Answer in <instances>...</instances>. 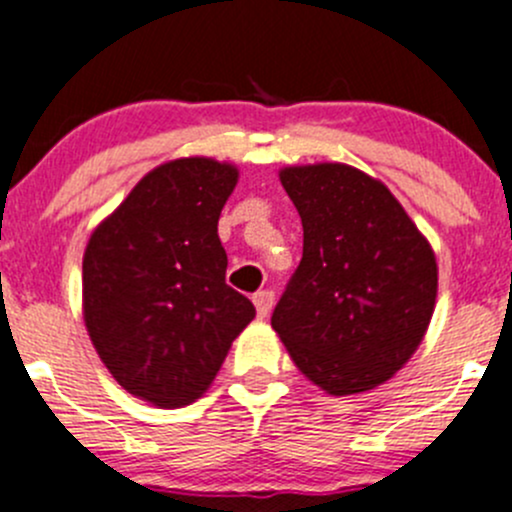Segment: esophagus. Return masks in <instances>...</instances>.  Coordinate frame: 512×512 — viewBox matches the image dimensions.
Instances as JSON below:
<instances>
[{"instance_id":"1","label":"esophagus","mask_w":512,"mask_h":512,"mask_svg":"<svg viewBox=\"0 0 512 512\" xmlns=\"http://www.w3.org/2000/svg\"><path fill=\"white\" fill-rule=\"evenodd\" d=\"M254 306H256L258 318H266L273 308V291H268V288L266 291H258L254 296Z\"/></svg>"}]
</instances>
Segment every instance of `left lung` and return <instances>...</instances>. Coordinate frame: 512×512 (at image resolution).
<instances>
[{
	"label": "left lung",
	"mask_w": 512,
	"mask_h": 512,
	"mask_svg": "<svg viewBox=\"0 0 512 512\" xmlns=\"http://www.w3.org/2000/svg\"><path fill=\"white\" fill-rule=\"evenodd\" d=\"M303 256L271 316L298 371L331 396L381 386L421 346L435 254L396 196L348 164L281 169Z\"/></svg>",
	"instance_id": "1"
}]
</instances>
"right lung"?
<instances>
[{"label": "right lung", "mask_w": 512, "mask_h": 512, "mask_svg": "<svg viewBox=\"0 0 512 512\" xmlns=\"http://www.w3.org/2000/svg\"><path fill=\"white\" fill-rule=\"evenodd\" d=\"M236 181V166L206 156L156 166L86 244V331L111 376L141 401L189 406L254 321V303L226 283L219 239Z\"/></svg>", "instance_id": "1"}]
</instances>
